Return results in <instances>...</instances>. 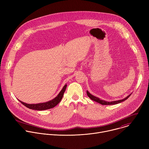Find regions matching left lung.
<instances>
[{
  "instance_id": "obj_1",
  "label": "left lung",
  "mask_w": 149,
  "mask_h": 149,
  "mask_svg": "<svg viewBox=\"0 0 149 149\" xmlns=\"http://www.w3.org/2000/svg\"><path fill=\"white\" fill-rule=\"evenodd\" d=\"M87 94L88 96V97L90 98L91 100H93L94 101H96V102H98V103H100V104H101L102 105H114V104H117L120 103V102L126 100L127 98H128L131 95V94H130V95H129L128 96H127V97L124 98L123 100H118V101H114L109 102V101H104V100H102L100 98L93 95L88 91H87Z\"/></svg>"
}]
</instances>
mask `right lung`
<instances>
[{
    "mask_svg": "<svg viewBox=\"0 0 149 149\" xmlns=\"http://www.w3.org/2000/svg\"><path fill=\"white\" fill-rule=\"evenodd\" d=\"M67 84H65L64 86H63V88L62 90L60 91V93L58 94V95L52 99L51 101L45 102H42V103H39V104H26L25 102H24L22 101H21L19 100L21 103H22L24 105H25V107H28V109H32V110H38V111H42V110H45L48 109H50L52 108H54L55 106L61 101L62 100L63 93L65 91V89L67 88Z\"/></svg>",
    "mask_w": 149,
    "mask_h": 149,
    "instance_id": "add662e5",
    "label": "right lung"
}]
</instances>
